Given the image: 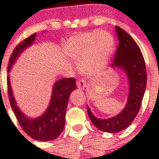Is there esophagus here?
<instances>
[{
  "mask_svg": "<svg viewBox=\"0 0 159 159\" xmlns=\"http://www.w3.org/2000/svg\"><path fill=\"white\" fill-rule=\"evenodd\" d=\"M77 86L78 88L80 89V90H84V89L86 87V84H85V80L84 79V78H82V79L79 80V81H77Z\"/></svg>",
  "mask_w": 159,
  "mask_h": 159,
  "instance_id": "obj_1",
  "label": "esophagus"
}]
</instances>
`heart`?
I'll list each match as a JSON object with an SVG mask.
<instances>
[{"label":"heart","instance_id":"heart-1","mask_svg":"<svg viewBox=\"0 0 159 159\" xmlns=\"http://www.w3.org/2000/svg\"><path fill=\"white\" fill-rule=\"evenodd\" d=\"M113 45L112 35L99 30L72 37L67 46V54L72 59L81 60L79 66L84 74L94 76L106 66Z\"/></svg>","mask_w":159,"mask_h":159}]
</instances>
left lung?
I'll return each instance as SVG.
<instances>
[{
  "instance_id": "left-lung-1",
  "label": "left lung",
  "mask_w": 159,
  "mask_h": 159,
  "mask_svg": "<svg viewBox=\"0 0 159 159\" xmlns=\"http://www.w3.org/2000/svg\"><path fill=\"white\" fill-rule=\"evenodd\" d=\"M119 39L113 67H120L125 72L129 82L127 105L120 114L109 119H98L87 106V113L97 129L105 132L116 133L124 130L132 123L140 110L147 86V69L143 54L136 42L125 30L116 26Z\"/></svg>"
}]
</instances>
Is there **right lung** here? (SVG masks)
<instances>
[{"mask_svg": "<svg viewBox=\"0 0 159 159\" xmlns=\"http://www.w3.org/2000/svg\"><path fill=\"white\" fill-rule=\"evenodd\" d=\"M36 36L35 33L16 45L9 60L7 72H9L11 66L13 64L20 53L33 44ZM75 89V79L74 78H66L58 80L53 87L52 100L46 111L40 117L32 120L25 116L16 105L11 90L9 75L7 77L9 99L20 126L29 136L40 141L56 139L63 132L69 95Z\"/></svg>", "mask_w": 159, "mask_h": 159, "instance_id": "right-lung-1", "label": "right lung"}]
</instances>
